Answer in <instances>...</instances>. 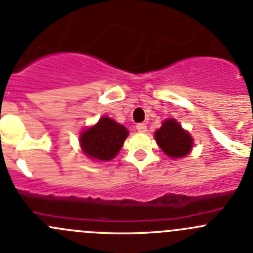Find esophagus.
Wrapping results in <instances>:
<instances>
[{"mask_svg": "<svg viewBox=\"0 0 253 253\" xmlns=\"http://www.w3.org/2000/svg\"><path fill=\"white\" fill-rule=\"evenodd\" d=\"M136 128H137L138 132H146V131H147V126H146L145 124H137Z\"/></svg>", "mask_w": 253, "mask_h": 253, "instance_id": "1", "label": "esophagus"}]
</instances>
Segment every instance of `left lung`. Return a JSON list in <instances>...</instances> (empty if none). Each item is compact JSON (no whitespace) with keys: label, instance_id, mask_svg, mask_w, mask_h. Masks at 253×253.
<instances>
[{"label":"left lung","instance_id":"8db88e82","mask_svg":"<svg viewBox=\"0 0 253 253\" xmlns=\"http://www.w3.org/2000/svg\"><path fill=\"white\" fill-rule=\"evenodd\" d=\"M155 137L161 150L173 159L187 155L193 145L192 137L172 119L162 124L161 128L156 131Z\"/></svg>","mask_w":253,"mask_h":253}]
</instances>
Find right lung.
<instances>
[{
    "instance_id": "obj_1",
    "label": "right lung",
    "mask_w": 253,
    "mask_h": 253,
    "mask_svg": "<svg viewBox=\"0 0 253 253\" xmlns=\"http://www.w3.org/2000/svg\"><path fill=\"white\" fill-rule=\"evenodd\" d=\"M128 131L108 117H102L96 126L81 134V147L92 159L110 161L121 150Z\"/></svg>"
}]
</instances>
